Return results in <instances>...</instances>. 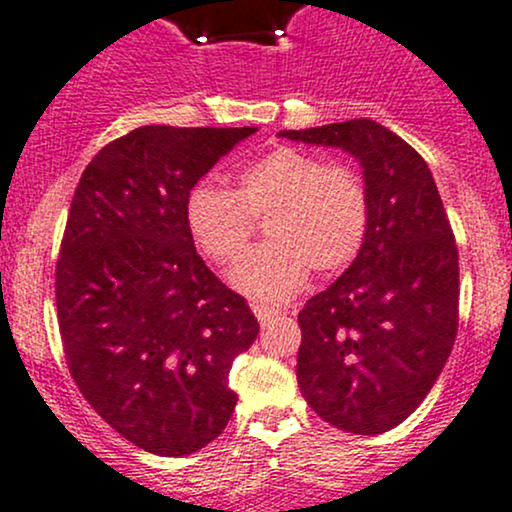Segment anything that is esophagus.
Masks as SVG:
<instances>
[{"instance_id":"34e87169","label":"esophagus","mask_w":512,"mask_h":512,"mask_svg":"<svg viewBox=\"0 0 512 512\" xmlns=\"http://www.w3.org/2000/svg\"><path fill=\"white\" fill-rule=\"evenodd\" d=\"M252 311H255L257 321H260L262 326H270L272 321H277V316H279V311H274V309H270V306H262V304L252 306Z\"/></svg>"}]
</instances>
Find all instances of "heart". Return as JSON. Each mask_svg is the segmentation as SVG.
Instances as JSON below:
<instances>
[{
  "mask_svg": "<svg viewBox=\"0 0 512 512\" xmlns=\"http://www.w3.org/2000/svg\"><path fill=\"white\" fill-rule=\"evenodd\" d=\"M267 215L270 242L240 262L230 282L257 304L292 299L311 270L333 274L358 257L368 233V188L358 171L277 147L235 174V188L196 184L184 203L188 238L208 262L230 267L247 250L252 219Z\"/></svg>",
  "mask_w": 512,
  "mask_h": 512,
  "instance_id": "b5f03b06",
  "label": "heart"
}]
</instances>
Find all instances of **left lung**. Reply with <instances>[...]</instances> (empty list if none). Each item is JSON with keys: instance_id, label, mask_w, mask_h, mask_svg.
<instances>
[{"instance_id": "obj_1", "label": "left lung", "mask_w": 512, "mask_h": 512, "mask_svg": "<svg viewBox=\"0 0 512 512\" xmlns=\"http://www.w3.org/2000/svg\"><path fill=\"white\" fill-rule=\"evenodd\" d=\"M363 169L370 220L346 272L299 311L297 380L311 410L351 434H383L429 395L459 326V250L427 161L373 120L282 129Z\"/></svg>"}]
</instances>
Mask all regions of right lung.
<instances>
[{"instance_id":"add662e5","label":"right lung","mask_w":512,"mask_h":512,"mask_svg":"<svg viewBox=\"0 0 512 512\" xmlns=\"http://www.w3.org/2000/svg\"><path fill=\"white\" fill-rule=\"evenodd\" d=\"M257 127H137L80 176L56 267L63 351L95 412L139 449L186 456L228 427V375L260 324L188 238V191Z\"/></svg>"}]
</instances>
